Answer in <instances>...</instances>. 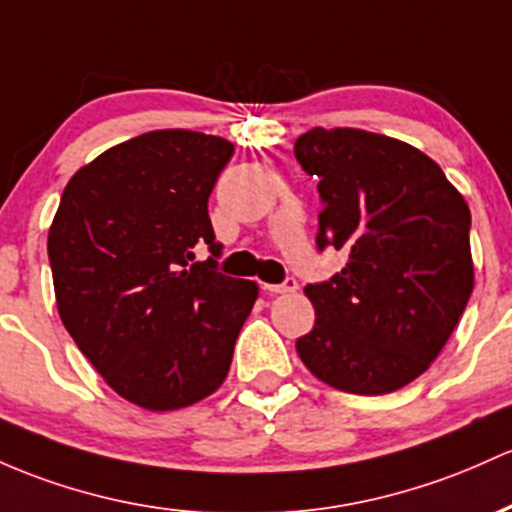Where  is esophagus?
I'll use <instances>...</instances> for the list:
<instances>
[{"label":"esophagus","instance_id":"esophagus-1","mask_svg":"<svg viewBox=\"0 0 512 512\" xmlns=\"http://www.w3.org/2000/svg\"><path fill=\"white\" fill-rule=\"evenodd\" d=\"M265 286V291L269 294H294L296 289H299V282H296L294 277H286L282 284H262Z\"/></svg>","mask_w":512,"mask_h":512}]
</instances>
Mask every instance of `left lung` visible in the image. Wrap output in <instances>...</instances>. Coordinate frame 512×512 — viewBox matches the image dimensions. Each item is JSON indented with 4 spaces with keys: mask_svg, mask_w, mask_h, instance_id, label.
<instances>
[{
    "mask_svg": "<svg viewBox=\"0 0 512 512\" xmlns=\"http://www.w3.org/2000/svg\"><path fill=\"white\" fill-rule=\"evenodd\" d=\"M318 177V250L350 262L306 286L316 325L296 352L325 384L381 396L418 379L457 328L474 289L464 196L428 155L357 128H313L296 140Z\"/></svg>",
    "mask_w": 512,
    "mask_h": 512,
    "instance_id": "obj_1",
    "label": "left lung"
}]
</instances>
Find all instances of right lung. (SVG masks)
I'll return each instance as SVG.
<instances>
[{"label": "right lung", "mask_w": 512, "mask_h": 512, "mask_svg": "<svg viewBox=\"0 0 512 512\" xmlns=\"http://www.w3.org/2000/svg\"><path fill=\"white\" fill-rule=\"evenodd\" d=\"M233 145L153 131L67 182L48 233L60 320L126 401L177 411L226 379L257 284L218 272L209 196ZM209 244L206 263L193 247Z\"/></svg>", "instance_id": "1"}]
</instances>
